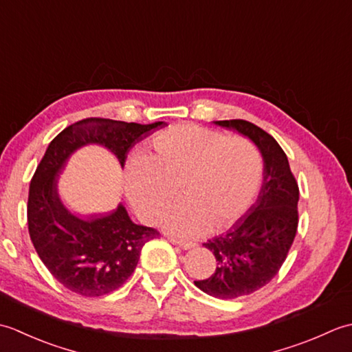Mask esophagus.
Masks as SVG:
<instances>
[{
  "label": "esophagus",
  "mask_w": 352,
  "mask_h": 352,
  "mask_svg": "<svg viewBox=\"0 0 352 352\" xmlns=\"http://www.w3.org/2000/svg\"><path fill=\"white\" fill-rule=\"evenodd\" d=\"M169 241H170V243H174V245H178V246H180L182 250H192V248H195V246H197V243H193V242L180 241V239H174V237H170Z\"/></svg>",
  "instance_id": "esophagus-1"
}]
</instances>
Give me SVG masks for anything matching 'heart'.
<instances>
[{
	"instance_id": "heart-1",
	"label": "heart",
	"mask_w": 352,
	"mask_h": 352,
	"mask_svg": "<svg viewBox=\"0 0 352 352\" xmlns=\"http://www.w3.org/2000/svg\"><path fill=\"white\" fill-rule=\"evenodd\" d=\"M149 149V157L126 162L125 192L142 218L155 221L180 188L184 199L163 218L170 233L193 237L227 228L256 197L261 157L250 139L182 124L157 134Z\"/></svg>"
}]
</instances>
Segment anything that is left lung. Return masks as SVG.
I'll return each mask as SVG.
<instances>
[{"label": "left lung", "mask_w": 352, "mask_h": 352, "mask_svg": "<svg viewBox=\"0 0 352 352\" xmlns=\"http://www.w3.org/2000/svg\"><path fill=\"white\" fill-rule=\"evenodd\" d=\"M214 124L248 138L263 159L256 203L228 231L204 243L218 266L212 276L195 281L207 295L234 300L266 286L280 271L296 234L300 190L287 155L271 134L243 119Z\"/></svg>", "instance_id": "1"}]
</instances>
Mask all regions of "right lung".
<instances>
[{
	"instance_id": "add662e5",
	"label": "right lung",
	"mask_w": 352,
	"mask_h": 352,
	"mask_svg": "<svg viewBox=\"0 0 352 352\" xmlns=\"http://www.w3.org/2000/svg\"><path fill=\"white\" fill-rule=\"evenodd\" d=\"M162 126L164 122L87 118L51 140L30 183L28 233L43 265L66 289L81 296L119 289L136 269L144 245L159 236L157 230L134 223L122 203L107 213H72L58 193V177L71 155L83 146L100 145L124 168L130 149Z\"/></svg>"
}]
</instances>
